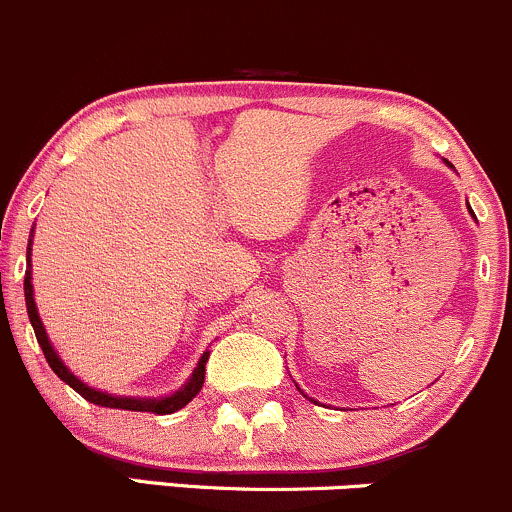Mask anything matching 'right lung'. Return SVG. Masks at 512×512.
I'll list each match as a JSON object with an SVG mask.
<instances>
[{"label":"right lung","instance_id":"right-lung-1","mask_svg":"<svg viewBox=\"0 0 512 512\" xmlns=\"http://www.w3.org/2000/svg\"><path fill=\"white\" fill-rule=\"evenodd\" d=\"M31 258V249L26 251V261ZM31 263V261H29ZM24 295H26V310H29V320H31V327H34L36 332V339L38 344H41L43 349V356H46L48 366L53 368V373L60 378V381L68 383L70 388L78 390L85 400H90V403L95 405H102V408H117V410H131V412H153V415H170V412L185 408V405L190 403L192 398H195L197 393L202 390V383H205V364H207V351L202 354L200 364H197L195 373H192V378L188 381V386L183 390H178V393H173L170 398H161V400H151V398H117V395H107L102 393V390H95L90 386H85V383L80 381V378H75L73 373L65 368L63 361L58 359V354L53 351L51 342H48L46 337V329H43L41 320H38V312H36V302H34V285H31V268H26V276H24Z\"/></svg>","mask_w":512,"mask_h":512}]
</instances>
